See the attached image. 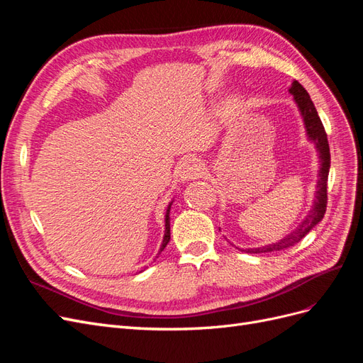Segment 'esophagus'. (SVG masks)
I'll return each mask as SVG.
<instances>
[{
  "mask_svg": "<svg viewBox=\"0 0 363 363\" xmlns=\"http://www.w3.org/2000/svg\"><path fill=\"white\" fill-rule=\"evenodd\" d=\"M203 168H201V163L195 159H186L179 168V177L183 182H189L199 177L201 174Z\"/></svg>",
  "mask_w": 363,
  "mask_h": 363,
  "instance_id": "1",
  "label": "esophagus"
}]
</instances>
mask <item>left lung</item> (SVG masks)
<instances>
[{
	"instance_id": "left-lung-1",
	"label": "left lung",
	"mask_w": 363,
	"mask_h": 363,
	"mask_svg": "<svg viewBox=\"0 0 363 363\" xmlns=\"http://www.w3.org/2000/svg\"><path fill=\"white\" fill-rule=\"evenodd\" d=\"M289 92L294 95V101L298 107V111L301 113L303 123L306 127V133L309 140H312L318 155H320V172H318V182H316V191H315V199L312 208L307 213V216L303 219V221L298 224L295 230L289 235L280 239L279 242H274L265 247H259V248H248L247 252H271V251H280L284 248L294 247L295 244H298L300 240L311 232V230L323 221L324 213H325V207H327V180H328V169H330V148H328V140H327V133L324 130V125L321 123L320 116H318L316 108L311 100L309 94L304 89V87L294 80Z\"/></svg>"
}]
</instances>
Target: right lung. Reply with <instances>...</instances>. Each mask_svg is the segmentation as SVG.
Returning a JSON list of instances; mask_svg holds the SVG:
<instances>
[{
	"label": "right lung",
	"mask_w": 363,
	"mask_h": 363,
	"mask_svg": "<svg viewBox=\"0 0 363 363\" xmlns=\"http://www.w3.org/2000/svg\"><path fill=\"white\" fill-rule=\"evenodd\" d=\"M171 204H172V201L169 203V206H168V208H167V215H164V236H163V240H162L159 255L164 250V247L168 245L169 239H171V230H169V228H171V227H169V211H171Z\"/></svg>",
	"instance_id": "1"
}]
</instances>
